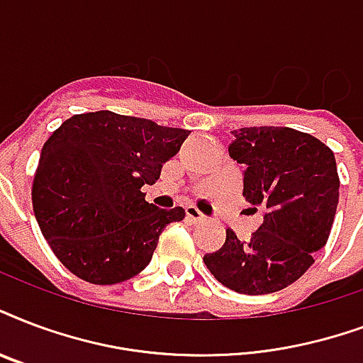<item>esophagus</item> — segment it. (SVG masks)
I'll use <instances>...</instances> for the list:
<instances>
[{
  "label": "esophagus",
  "instance_id": "esophagus-1",
  "mask_svg": "<svg viewBox=\"0 0 363 363\" xmlns=\"http://www.w3.org/2000/svg\"><path fill=\"white\" fill-rule=\"evenodd\" d=\"M186 218L190 223H203V220H206V215H203L196 206H186Z\"/></svg>",
  "mask_w": 363,
  "mask_h": 363
}]
</instances>
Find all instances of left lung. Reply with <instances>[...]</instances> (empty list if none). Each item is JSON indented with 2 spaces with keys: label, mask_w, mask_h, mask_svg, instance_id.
I'll return each mask as SVG.
<instances>
[{
  "label": "left lung",
  "mask_w": 363,
  "mask_h": 363,
  "mask_svg": "<svg viewBox=\"0 0 363 363\" xmlns=\"http://www.w3.org/2000/svg\"><path fill=\"white\" fill-rule=\"evenodd\" d=\"M232 160L245 165L243 196L262 223L251 238L226 230V242L203 262L223 286L267 295L297 281L325 245L339 203V175L329 146L291 127L232 131Z\"/></svg>",
  "instance_id": "8db88e82"
}]
</instances>
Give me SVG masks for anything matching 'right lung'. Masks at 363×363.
Segmentation results:
<instances>
[{
    "label": "right lung",
    "mask_w": 363,
    "mask_h": 363,
    "mask_svg": "<svg viewBox=\"0 0 363 363\" xmlns=\"http://www.w3.org/2000/svg\"><path fill=\"white\" fill-rule=\"evenodd\" d=\"M186 129L110 110L72 116L47 138L32 200L47 243L77 278L112 286L145 270L160 234L184 218L140 190L160 179Z\"/></svg>",
    "instance_id": "add662e5"
}]
</instances>
